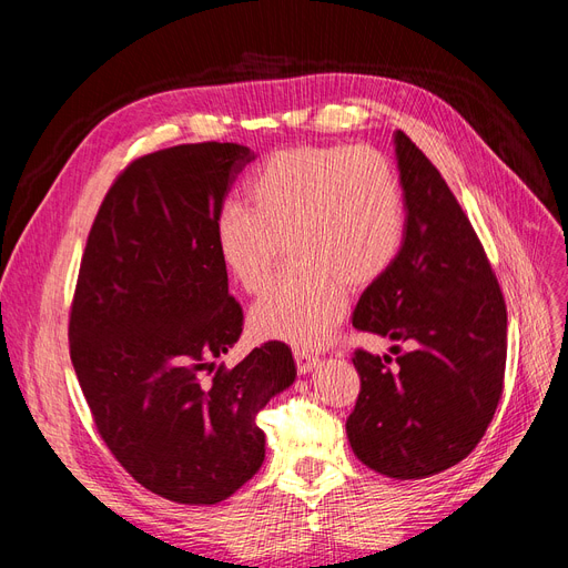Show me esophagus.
<instances>
[{"label":"esophagus","instance_id":"1","mask_svg":"<svg viewBox=\"0 0 568 568\" xmlns=\"http://www.w3.org/2000/svg\"><path fill=\"white\" fill-rule=\"evenodd\" d=\"M296 357V367L301 374H311L317 365H320V357L313 351H305V348H296L294 351Z\"/></svg>","mask_w":568,"mask_h":568}]
</instances>
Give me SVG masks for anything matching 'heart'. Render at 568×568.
Instances as JSON below:
<instances>
[{"instance_id": "obj_1", "label": "heart", "mask_w": 568, "mask_h": 568, "mask_svg": "<svg viewBox=\"0 0 568 568\" xmlns=\"http://www.w3.org/2000/svg\"><path fill=\"white\" fill-rule=\"evenodd\" d=\"M246 203L215 220L220 265L246 294L277 272L284 242L298 265L253 305L255 336L315 348L348 305V286L379 282L405 239L395 168L369 146H294L255 170Z\"/></svg>"}]
</instances>
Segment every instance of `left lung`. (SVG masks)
<instances>
[{
    "label": "left lung",
    "mask_w": 568,
    "mask_h": 568,
    "mask_svg": "<svg viewBox=\"0 0 568 568\" xmlns=\"http://www.w3.org/2000/svg\"><path fill=\"white\" fill-rule=\"evenodd\" d=\"M405 239L390 270L357 301L353 326L407 343L357 351L359 395L346 434L357 459L388 478H426L467 457L495 415L507 359V307L471 222L434 163L393 132Z\"/></svg>",
    "instance_id": "left-lung-1"
}]
</instances>
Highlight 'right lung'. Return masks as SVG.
I'll return each instance as SVG.
<instances>
[{
	"label": "right lung",
	"mask_w": 568,
	"mask_h": 568,
	"mask_svg": "<svg viewBox=\"0 0 568 568\" xmlns=\"http://www.w3.org/2000/svg\"><path fill=\"white\" fill-rule=\"evenodd\" d=\"M244 144H180L136 159L101 203L71 311V359L101 438L146 490L182 505L227 500L263 467L255 424L296 382L291 348L267 341L234 369L242 336L215 251V220Z\"/></svg>",
	"instance_id": "1"
}]
</instances>
